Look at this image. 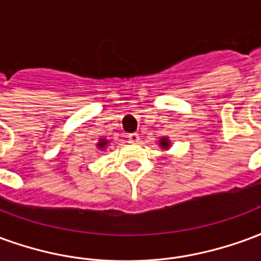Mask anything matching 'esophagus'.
I'll return each mask as SVG.
<instances>
[{"instance_id":"obj_1","label":"esophagus","mask_w":261,"mask_h":261,"mask_svg":"<svg viewBox=\"0 0 261 261\" xmlns=\"http://www.w3.org/2000/svg\"><path fill=\"white\" fill-rule=\"evenodd\" d=\"M127 138H128V141L133 142V144H137V142H140V136H138L137 133L128 134V136H127Z\"/></svg>"}]
</instances>
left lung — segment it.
<instances>
[{
  "instance_id": "left-lung-1",
  "label": "left lung",
  "mask_w": 261,
  "mask_h": 261,
  "mask_svg": "<svg viewBox=\"0 0 261 261\" xmlns=\"http://www.w3.org/2000/svg\"><path fill=\"white\" fill-rule=\"evenodd\" d=\"M161 147H164V148L169 147V142H168L166 138H162V140H161Z\"/></svg>"
}]
</instances>
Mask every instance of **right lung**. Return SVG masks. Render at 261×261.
I'll list each match as a JSON object with an SVG mask.
<instances>
[{"instance_id": "obj_1", "label": "right lung", "mask_w": 261, "mask_h": 261, "mask_svg": "<svg viewBox=\"0 0 261 261\" xmlns=\"http://www.w3.org/2000/svg\"><path fill=\"white\" fill-rule=\"evenodd\" d=\"M106 144H108V141H106V140H100V141H99V144H97V147L103 148L105 145H106Z\"/></svg>"}]
</instances>
